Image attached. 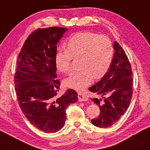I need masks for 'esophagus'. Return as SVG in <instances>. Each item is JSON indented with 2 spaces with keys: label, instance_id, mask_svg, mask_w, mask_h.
<instances>
[{
  "label": "esophagus",
  "instance_id": "1",
  "mask_svg": "<svg viewBox=\"0 0 150 150\" xmlns=\"http://www.w3.org/2000/svg\"><path fill=\"white\" fill-rule=\"evenodd\" d=\"M78 99H79V101H81V102L88 100V97L86 95H84L83 94L81 93V92H79V93H78Z\"/></svg>",
  "mask_w": 150,
  "mask_h": 150
}]
</instances>
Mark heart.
Returning a JSON list of instances; mask_svg holds the SVG:
<instances>
[{
	"instance_id": "obj_1",
	"label": "heart",
	"mask_w": 150,
	"mask_h": 150,
	"mask_svg": "<svg viewBox=\"0 0 150 150\" xmlns=\"http://www.w3.org/2000/svg\"><path fill=\"white\" fill-rule=\"evenodd\" d=\"M67 49L59 47L55 54L57 69L62 73L71 70L73 58L81 57V70L71 73L65 80L67 87L83 90L91 84L93 78L99 79L110 68L114 56L111 40L106 35L92 32L75 34L67 41Z\"/></svg>"
}]
</instances>
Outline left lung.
Here are the masks:
<instances>
[{
	"mask_svg": "<svg viewBox=\"0 0 150 150\" xmlns=\"http://www.w3.org/2000/svg\"><path fill=\"white\" fill-rule=\"evenodd\" d=\"M113 47L114 56L110 68L103 77L89 88L90 92L101 94L104 100L93 98L100 113L92 123L100 128L111 126L124 114L132 96V73L125 52L117 42Z\"/></svg>",
	"mask_w": 150,
	"mask_h": 150,
	"instance_id": "obj_1",
	"label": "left lung"
}]
</instances>
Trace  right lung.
<instances>
[{
    "mask_svg": "<svg viewBox=\"0 0 150 150\" xmlns=\"http://www.w3.org/2000/svg\"><path fill=\"white\" fill-rule=\"evenodd\" d=\"M67 30L56 26L38 28L25 41L17 60L14 83L19 105L33 125L47 133L64 126L65 109L78 100L72 89L57 96L60 81L56 79L54 57L57 43Z\"/></svg>",
    "mask_w": 150,
    "mask_h": 150,
    "instance_id": "1",
    "label": "right lung"
}]
</instances>
